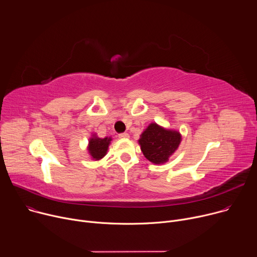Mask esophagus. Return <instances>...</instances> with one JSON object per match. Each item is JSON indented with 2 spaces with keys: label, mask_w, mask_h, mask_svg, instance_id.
<instances>
[{
  "label": "esophagus",
  "mask_w": 257,
  "mask_h": 257,
  "mask_svg": "<svg viewBox=\"0 0 257 257\" xmlns=\"http://www.w3.org/2000/svg\"><path fill=\"white\" fill-rule=\"evenodd\" d=\"M119 137L122 138V139H127V138H129V134L128 133H121V134H119Z\"/></svg>",
  "instance_id": "1"
}]
</instances>
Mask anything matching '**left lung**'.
<instances>
[{
    "label": "left lung",
    "mask_w": 257,
    "mask_h": 257,
    "mask_svg": "<svg viewBox=\"0 0 257 257\" xmlns=\"http://www.w3.org/2000/svg\"><path fill=\"white\" fill-rule=\"evenodd\" d=\"M181 140L182 135L179 131L151 123L141 133L138 143L146 159L155 165H162L178 150Z\"/></svg>",
    "instance_id": "1"
}]
</instances>
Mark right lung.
<instances>
[{"label":"right lung","mask_w":257,"mask_h":257,"mask_svg":"<svg viewBox=\"0 0 257 257\" xmlns=\"http://www.w3.org/2000/svg\"><path fill=\"white\" fill-rule=\"evenodd\" d=\"M111 141H112V137L99 138L95 133H93L89 138L88 145H87V151L90 158L93 161L101 160L106 155L108 145L111 144Z\"/></svg>","instance_id":"1"}]
</instances>
